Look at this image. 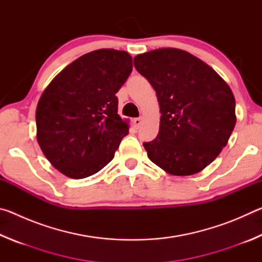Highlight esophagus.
I'll list each match as a JSON object with an SVG mask.
<instances>
[{
  "label": "esophagus",
  "mask_w": 262,
  "mask_h": 262,
  "mask_svg": "<svg viewBox=\"0 0 262 262\" xmlns=\"http://www.w3.org/2000/svg\"><path fill=\"white\" fill-rule=\"evenodd\" d=\"M133 125H134V127L136 128H140V126L142 125V119L141 118H135L134 120H133Z\"/></svg>",
  "instance_id": "obj_1"
}]
</instances>
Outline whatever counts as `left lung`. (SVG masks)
Returning a JSON list of instances; mask_svg holds the SVG:
<instances>
[{"mask_svg":"<svg viewBox=\"0 0 262 262\" xmlns=\"http://www.w3.org/2000/svg\"><path fill=\"white\" fill-rule=\"evenodd\" d=\"M157 95L156 139L143 143L150 161L173 176L202 171L227 145L236 125V101L227 82L206 62L178 48L134 57Z\"/></svg>","mask_w":262,"mask_h":262,"instance_id":"obj_1","label":"left lung"}]
</instances>
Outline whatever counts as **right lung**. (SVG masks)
<instances>
[{"label": "right lung", "instance_id": "obj_1", "mask_svg": "<svg viewBox=\"0 0 262 262\" xmlns=\"http://www.w3.org/2000/svg\"><path fill=\"white\" fill-rule=\"evenodd\" d=\"M132 69L127 52L97 50L68 64L42 92L35 111L37 141L61 173L83 179L112 161L129 132L115 94Z\"/></svg>", "mask_w": 262, "mask_h": 262}]
</instances>
